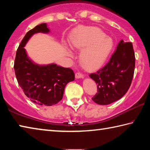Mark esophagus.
Wrapping results in <instances>:
<instances>
[{
	"mask_svg": "<svg viewBox=\"0 0 150 150\" xmlns=\"http://www.w3.org/2000/svg\"><path fill=\"white\" fill-rule=\"evenodd\" d=\"M84 77V75H83L82 73H80V72H77L75 73V77L77 79H80V78H83Z\"/></svg>",
	"mask_w": 150,
	"mask_h": 150,
	"instance_id": "34e87169",
	"label": "esophagus"
}]
</instances>
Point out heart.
I'll return each mask as SVG.
<instances>
[{"instance_id":"1","label":"heart","mask_w":150,"mask_h":150,"mask_svg":"<svg viewBox=\"0 0 150 150\" xmlns=\"http://www.w3.org/2000/svg\"><path fill=\"white\" fill-rule=\"evenodd\" d=\"M71 44L78 49H83L80 54V60L83 66L94 69L105 62L111 52L113 42L100 29L88 26L75 30Z\"/></svg>"}]
</instances>
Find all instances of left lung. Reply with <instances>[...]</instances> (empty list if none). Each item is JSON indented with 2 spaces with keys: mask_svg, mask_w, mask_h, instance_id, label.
Wrapping results in <instances>:
<instances>
[{
  "mask_svg": "<svg viewBox=\"0 0 150 150\" xmlns=\"http://www.w3.org/2000/svg\"><path fill=\"white\" fill-rule=\"evenodd\" d=\"M135 61L132 44L121 40L107 64L89 75L97 84L98 93L92 98L94 102L106 105L122 97L131 85Z\"/></svg>",
  "mask_w": 150,
  "mask_h": 150,
  "instance_id": "obj_1",
  "label": "left lung"
}]
</instances>
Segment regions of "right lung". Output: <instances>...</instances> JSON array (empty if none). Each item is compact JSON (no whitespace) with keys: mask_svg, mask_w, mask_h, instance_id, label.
<instances>
[{"mask_svg":"<svg viewBox=\"0 0 150 150\" xmlns=\"http://www.w3.org/2000/svg\"><path fill=\"white\" fill-rule=\"evenodd\" d=\"M47 24L38 25L26 33L16 51L14 71L18 83L33 103L52 106L62 99L66 85L74 81L75 73L70 68L56 64L39 65L28 57L24 46L35 33H48Z\"/></svg>","mask_w":150,"mask_h":150,"instance_id":"1","label":"right lung"}]
</instances>
